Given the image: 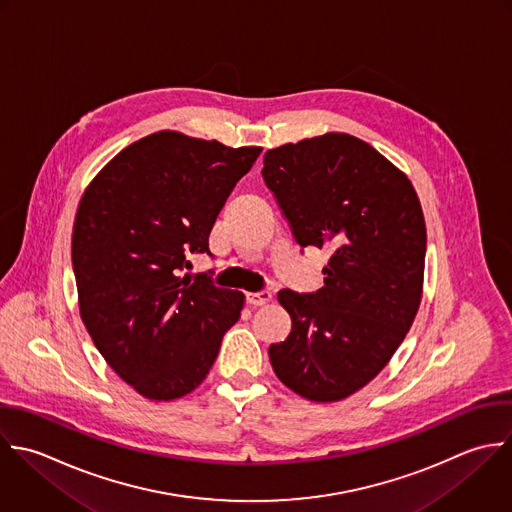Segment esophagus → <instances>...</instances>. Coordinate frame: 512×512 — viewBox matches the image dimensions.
I'll use <instances>...</instances> for the list:
<instances>
[{"label":"esophagus","mask_w":512,"mask_h":512,"mask_svg":"<svg viewBox=\"0 0 512 512\" xmlns=\"http://www.w3.org/2000/svg\"><path fill=\"white\" fill-rule=\"evenodd\" d=\"M273 299L271 291H259V293H247V303L253 307H261L267 305Z\"/></svg>","instance_id":"obj_1"}]
</instances>
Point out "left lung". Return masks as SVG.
<instances>
[{
	"label": "left lung",
	"instance_id": "1",
	"mask_svg": "<svg viewBox=\"0 0 512 512\" xmlns=\"http://www.w3.org/2000/svg\"><path fill=\"white\" fill-rule=\"evenodd\" d=\"M263 179L301 247H329L317 293L279 291L291 333L269 347L279 381L315 403L373 381L423 295L427 227L409 177L369 143L325 133L269 149Z\"/></svg>",
	"mask_w": 512,
	"mask_h": 512
}]
</instances>
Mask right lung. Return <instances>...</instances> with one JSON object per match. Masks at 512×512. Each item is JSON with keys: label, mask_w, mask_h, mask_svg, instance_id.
Wrapping results in <instances>:
<instances>
[{"label": "right lung", "mask_w": 512, "mask_h": 512, "mask_svg": "<svg viewBox=\"0 0 512 512\" xmlns=\"http://www.w3.org/2000/svg\"><path fill=\"white\" fill-rule=\"evenodd\" d=\"M259 153L157 131L119 151L79 201L71 261L81 321L107 365L149 401L197 389L241 317V291L181 273L189 255H211L213 223Z\"/></svg>", "instance_id": "right-lung-1"}]
</instances>
